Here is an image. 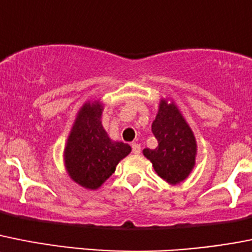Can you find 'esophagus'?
<instances>
[{"mask_svg":"<svg viewBox=\"0 0 252 252\" xmlns=\"http://www.w3.org/2000/svg\"><path fill=\"white\" fill-rule=\"evenodd\" d=\"M131 148H132V153H134V154H140V152H141L140 144L132 143L131 144Z\"/></svg>","mask_w":252,"mask_h":252,"instance_id":"34e87169","label":"esophagus"}]
</instances>
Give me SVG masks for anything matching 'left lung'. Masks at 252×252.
Here are the masks:
<instances>
[{"label": "left lung", "mask_w": 252, "mask_h": 252, "mask_svg": "<svg viewBox=\"0 0 252 252\" xmlns=\"http://www.w3.org/2000/svg\"><path fill=\"white\" fill-rule=\"evenodd\" d=\"M152 131L158 140L156 149H144L154 171L164 181L177 185L189 177L195 165L197 145L192 130L177 105L162 99Z\"/></svg>", "instance_id": "left-lung-1"}]
</instances>
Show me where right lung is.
Masks as SVG:
<instances>
[{
  "label": "right lung",
  "instance_id": "1",
  "mask_svg": "<svg viewBox=\"0 0 252 252\" xmlns=\"http://www.w3.org/2000/svg\"><path fill=\"white\" fill-rule=\"evenodd\" d=\"M103 104L87 102L77 112L64 147V167L72 181L88 190L99 189L128 156L131 147L112 141L102 126Z\"/></svg>",
  "mask_w": 252,
  "mask_h": 252
}]
</instances>
